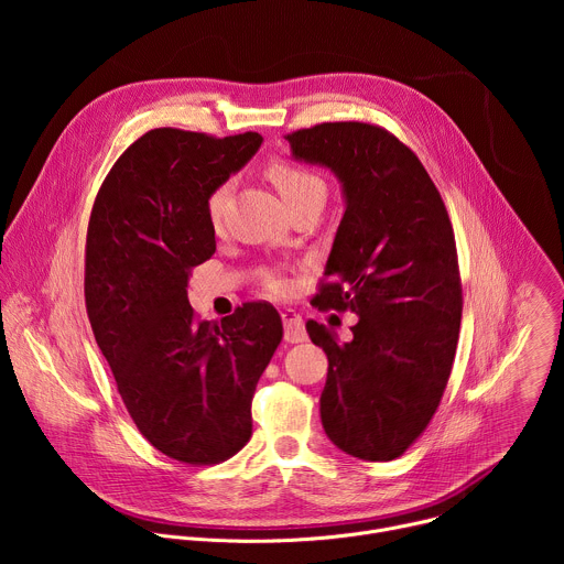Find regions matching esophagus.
Returning <instances> with one entry per match:
<instances>
[{"label": "esophagus", "instance_id": "34e87169", "mask_svg": "<svg viewBox=\"0 0 564 564\" xmlns=\"http://www.w3.org/2000/svg\"><path fill=\"white\" fill-rule=\"evenodd\" d=\"M281 316H283V328H285V341L288 344H303L307 339L303 318L294 310H285Z\"/></svg>", "mask_w": 564, "mask_h": 564}]
</instances>
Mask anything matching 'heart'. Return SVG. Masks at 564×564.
Wrapping results in <instances>:
<instances>
[{
  "label": "heart",
  "instance_id": "obj_1",
  "mask_svg": "<svg viewBox=\"0 0 564 564\" xmlns=\"http://www.w3.org/2000/svg\"><path fill=\"white\" fill-rule=\"evenodd\" d=\"M265 174L274 183V187L279 189V194L283 196V200L288 203L290 209L305 200H326V194H328L326 181L321 178L316 172L307 170L305 165L294 163V160H290V158H281V155L270 158L265 165ZM227 194H229V187L225 183H220L214 189H209V194L205 198V214L214 227H218L223 223ZM263 283L274 294H281L288 290V281L279 274H265Z\"/></svg>",
  "mask_w": 564,
  "mask_h": 564
}]
</instances>
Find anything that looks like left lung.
Listing matches in <instances>:
<instances>
[{
  "label": "left lung",
  "instance_id": "8db88e82",
  "mask_svg": "<svg viewBox=\"0 0 564 564\" xmlns=\"http://www.w3.org/2000/svg\"><path fill=\"white\" fill-rule=\"evenodd\" d=\"M296 158L330 167L346 212L312 305L352 310V341L307 321L328 355L326 435L348 455L390 462L431 424L462 321V279L446 205L415 151L370 122H321L285 135Z\"/></svg>",
  "mask_w": 564,
  "mask_h": 564
}]
</instances>
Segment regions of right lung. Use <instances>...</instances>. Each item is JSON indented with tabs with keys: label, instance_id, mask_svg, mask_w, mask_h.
Listing matches in <instances>:
<instances>
[{
	"label": "right lung",
	"instance_id": "1",
	"mask_svg": "<svg viewBox=\"0 0 564 564\" xmlns=\"http://www.w3.org/2000/svg\"><path fill=\"white\" fill-rule=\"evenodd\" d=\"M261 140L151 129L116 160L89 218L85 301L96 341L142 437L189 466L220 464L250 442L252 394L283 339L265 301L209 324L187 299L189 270L216 252L205 198Z\"/></svg>",
	"mask_w": 564,
	"mask_h": 564
}]
</instances>
